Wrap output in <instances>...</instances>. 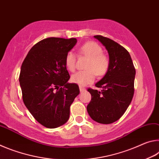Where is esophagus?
<instances>
[{
    "label": "esophagus",
    "mask_w": 159,
    "mask_h": 159,
    "mask_svg": "<svg viewBox=\"0 0 159 159\" xmlns=\"http://www.w3.org/2000/svg\"><path fill=\"white\" fill-rule=\"evenodd\" d=\"M79 89H80V92H84V91H85V88L83 87V86H81V85H80L79 86Z\"/></svg>",
    "instance_id": "34e87169"
}]
</instances>
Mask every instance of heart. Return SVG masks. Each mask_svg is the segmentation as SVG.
<instances>
[{
    "label": "heart",
    "mask_w": 159,
    "mask_h": 159,
    "mask_svg": "<svg viewBox=\"0 0 159 159\" xmlns=\"http://www.w3.org/2000/svg\"><path fill=\"white\" fill-rule=\"evenodd\" d=\"M103 50L95 42H88L79 48L80 56L88 59L85 71H79L71 76V81L80 85H85L93 83L96 74L103 76L109 71L110 60L106 55L102 53ZM65 65L69 71L74 72L76 69V57L75 54L69 52L65 57Z\"/></svg>",
    "instance_id": "1"
}]
</instances>
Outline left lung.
<instances>
[{
    "mask_svg": "<svg viewBox=\"0 0 159 159\" xmlns=\"http://www.w3.org/2000/svg\"><path fill=\"white\" fill-rule=\"evenodd\" d=\"M94 37L108 51L110 66L105 76L95 84L102 90L88 89L92 98L87 111L95 121L110 124L122 116L133 99L135 69L125 48L107 37Z\"/></svg>",
    "mask_w": 159,
    "mask_h": 159,
    "instance_id": "obj_1",
    "label": "left lung"
}]
</instances>
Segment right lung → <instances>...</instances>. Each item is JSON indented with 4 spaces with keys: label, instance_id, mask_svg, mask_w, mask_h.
<instances>
[{
    "label": "right lung",
    "instance_id": "add662e5",
    "mask_svg": "<svg viewBox=\"0 0 159 159\" xmlns=\"http://www.w3.org/2000/svg\"><path fill=\"white\" fill-rule=\"evenodd\" d=\"M77 42L51 37L34 45L21 66L22 99L38 122L48 128L64 125L69 120L70 106L80 93L79 85L69 83L65 65L66 54Z\"/></svg>",
    "mask_w": 159,
    "mask_h": 159
}]
</instances>
